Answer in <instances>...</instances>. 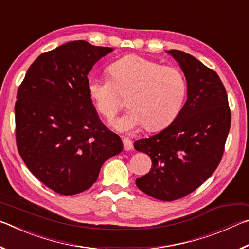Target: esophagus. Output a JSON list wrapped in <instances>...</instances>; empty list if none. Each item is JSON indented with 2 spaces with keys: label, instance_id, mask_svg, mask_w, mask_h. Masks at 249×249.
Instances as JSON below:
<instances>
[{
  "label": "esophagus",
  "instance_id": "obj_1",
  "mask_svg": "<svg viewBox=\"0 0 249 249\" xmlns=\"http://www.w3.org/2000/svg\"><path fill=\"white\" fill-rule=\"evenodd\" d=\"M123 147H124V150H126V151L133 149V142H132V141L127 140V138H124V140H123Z\"/></svg>",
  "mask_w": 249,
  "mask_h": 249
}]
</instances>
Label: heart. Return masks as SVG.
I'll return each mask as SVG.
<instances>
[{"label": "heart", "instance_id": "obj_1", "mask_svg": "<svg viewBox=\"0 0 249 249\" xmlns=\"http://www.w3.org/2000/svg\"><path fill=\"white\" fill-rule=\"evenodd\" d=\"M109 77L91 75L88 91L96 111L111 122L127 105L130 107L115 124L123 132L145 126L156 130L170 123L178 114L184 100L187 84L183 74L175 67L161 66L137 54H128L108 67Z\"/></svg>", "mask_w": 249, "mask_h": 249}]
</instances>
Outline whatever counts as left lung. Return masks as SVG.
<instances>
[{"mask_svg": "<svg viewBox=\"0 0 249 249\" xmlns=\"http://www.w3.org/2000/svg\"><path fill=\"white\" fill-rule=\"evenodd\" d=\"M179 62L188 84V100L162 132L134 142L151 159L149 172L136 179L146 195L175 201L190 195L221 162L231 127V109L215 71L187 53L168 52Z\"/></svg>", "mask_w": 249, "mask_h": 249, "instance_id": "8db88e82", "label": "left lung"}]
</instances>
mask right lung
Returning <instances> with one entry per match:
<instances>
[{"label":"right lung","instance_id":"add662e5","mask_svg":"<svg viewBox=\"0 0 249 249\" xmlns=\"http://www.w3.org/2000/svg\"><path fill=\"white\" fill-rule=\"evenodd\" d=\"M112 50L84 40L61 45L41 53L18 87V150L32 174L59 195L88 190L105 160L123 150L88 91V73Z\"/></svg>","mask_w":249,"mask_h":249}]
</instances>
